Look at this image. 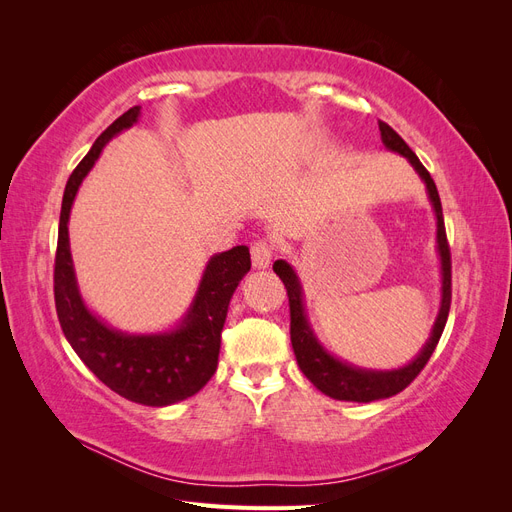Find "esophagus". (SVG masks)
I'll use <instances>...</instances> for the list:
<instances>
[{
  "label": "esophagus",
  "instance_id": "esophagus-1",
  "mask_svg": "<svg viewBox=\"0 0 512 512\" xmlns=\"http://www.w3.org/2000/svg\"><path fill=\"white\" fill-rule=\"evenodd\" d=\"M252 265L256 269H267L273 260V243L269 239H258L252 243Z\"/></svg>",
  "mask_w": 512,
  "mask_h": 512
}]
</instances>
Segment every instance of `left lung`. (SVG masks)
<instances>
[{"instance_id": "obj_1", "label": "left lung", "mask_w": 512, "mask_h": 512, "mask_svg": "<svg viewBox=\"0 0 512 512\" xmlns=\"http://www.w3.org/2000/svg\"><path fill=\"white\" fill-rule=\"evenodd\" d=\"M382 143L389 151L404 156L412 168L423 179L429 203L436 213V250L440 256V275H442V288H440V309L438 318L433 322L431 335L427 344L414 356L404 367L397 369H363L350 365L342 359H337L327 348L320 344L314 329L309 327V320L305 314V299H303V288L299 282V275L294 271L286 260H275L273 271L280 275V280L286 286L288 292V303H290V342L294 356H297V363L305 378L312 382L318 391L329 395L339 401H359V404H369V401L393 397L399 391H404L406 386L421 374V369L427 365L429 356L436 350L444 324L448 318V309H451V250H448L446 241V230H444V218H442V203L438 196V188L433 183L427 168L416 158V153L406 145L404 138H401L391 126H386L384 121L378 123Z\"/></svg>"}]
</instances>
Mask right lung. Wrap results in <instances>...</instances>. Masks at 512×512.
I'll return each mask as SVG.
<instances>
[{
    "label": "right lung",
    "instance_id": "right-lung-1",
    "mask_svg": "<svg viewBox=\"0 0 512 512\" xmlns=\"http://www.w3.org/2000/svg\"><path fill=\"white\" fill-rule=\"evenodd\" d=\"M138 117L141 106H132L115 119L96 138L94 147L66 183L55 256V307L72 350L98 380L134 404L162 408L192 397L215 374L228 303L243 275L250 271L252 260L245 245L211 256L188 312L170 331L123 333L108 327L85 305L70 254L68 222L72 203L104 145L132 128Z\"/></svg>",
    "mask_w": 512,
    "mask_h": 512
}]
</instances>
